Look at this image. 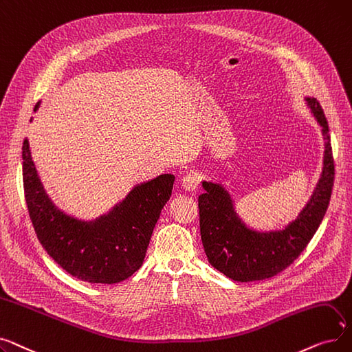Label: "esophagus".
<instances>
[{"label":"esophagus","mask_w":352,"mask_h":352,"mask_svg":"<svg viewBox=\"0 0 352 352\" xmlns=\"http://www.w3.org/2000/svg\"><path fill=\"white\" fill-rule=\"evenodd\" d=\"M199 180H200V177L197 173H195V172L186 173L182 177V188L188 192H193L199 186Z\"/></svg>","instance_id":"esophagus-1"}]
</instances>
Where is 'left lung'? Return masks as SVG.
Returning a JSON list of instances; mask_svg holds the SVG:
<instances>
[{
  "label": "left lung",
  "mask_w": 352,
  "mask_h": 352,
  "mask_svg": "<svg viewBox=\"0 0 352 352\" xmlns=\"http://www.w3.org/2000/svg\"><path fill=\"white\" fill-rule=\"evenodd\" d=\"M304 102L321 127L322 170L304 208L282 229L258 230L236 212L233 195L219 182L202 180L199 196L200 236L209 263L238 282L271 278L289 266L312 239L322 222L333 185V159L325 114L314 97Z\"/></svg>",
  "instance_id": "1"
}]
</instances>
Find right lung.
Returning a JSON list of instances; mask_svg holds the SVG:
<instances>
[{
  "instance_id": "1",
  "label": "right lung",
  "mask_w": 352,
  "mask_h": 352,
  "mask_svg": "<svg viewBox=\"0 0 352 352\" xmlns=\"http://www.w3.org/2000/svg\"><path fill=\"white\" fill-rule=\"evenodd\" d=\"M40 102L36 104L37 110ZM23 179L28 213L47 254L72 276L90 283H117L142 266L160 212L170 199L175 176L160 175L136 185L107 213L78 219L48 196L23 143Z\"/></svg>"
}]
</instances>
